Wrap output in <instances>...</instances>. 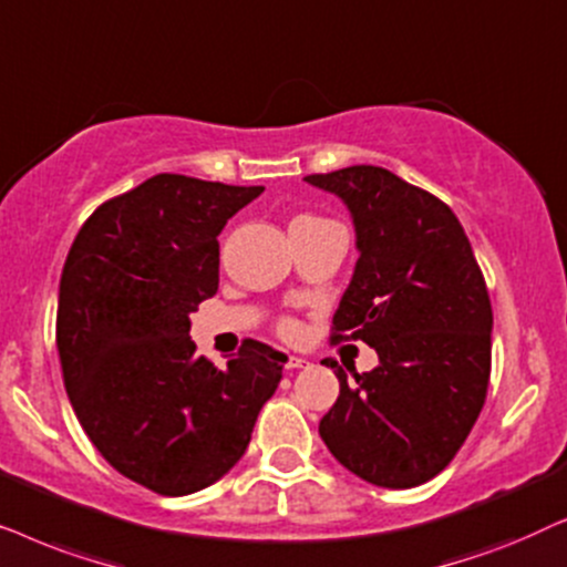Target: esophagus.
Returning a JSON list of instances; mask_svg holds the SVG:
<instances>
[{"mask_svg":"<svg viewBox=\"0 0 567 567\" xmlns=\"http://www.w3.org/2000/svg\"><path fill=\"white\" fill-rule=\"evenodd\" d=\"M288 368H290V371H298V368H311V360L298 358V354H290V358H288Z\"/></svg>","mask_w":567,"mask_h":567,"instance_id":"34e87169","label":"esophagus"}]
</instances>
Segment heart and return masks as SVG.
Segmentation results:
<instances>
[{"mask_svg":"<svg viewBox=\"0 0 567 567\" xmlns=\"http://www.w3.org/2000/svg\"><path fill=\"white\" fill-rule=\"evenodd\" d=\"M285 329H288V331H292V323H285Z\"/></svg>","mask_w":567,"mask_h":567,"instance_id":"b5f03b06","label":"heart"}]
</instances>
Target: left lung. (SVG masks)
I'll use <instances>...</instances> for the list:
<instances>
[{
  "instance_id": "left-lung-1",
  "label": "left lung",
  "mask_w": 567,
  "mask_h": 567,
  "mask_svg": "<svg viewBox=\"0 0 567 567\" xmlns=\"http://www.w3.org/2000/svg\"><path fill=\"white\" fill-rule=\"evenodd\" d=\"M306 181L342 199L360 254L331 339H362L379 354V365L352 381L329 362L339 396L319 435L360 480L417 487L446 470L485 404V277L451 207L391 171L352 165Z\"/></svg>"
}]
</instances>
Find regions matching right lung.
I'll use <instances>...</instances> for the list:
<instances>
[{
    "instance_id": "right-lung-1",
    "label": "right lung",
    "mask_w": 567,
    "mask_h": 567,
    "mask_svg": "<svg viewBox=\"0 0 567 567\" xmlns=\"http://www.w3.org/2000/svg\"><path fill=\"white\" fill-rule=\"evenodd\" d=\"M264 192L157 173L82 225L59 282L64 386L113 470L161 495H192L246 454L285 354L246 339L217 368L188 337L220 285L225 223Z\"/></svg>"
}]
</instances>
